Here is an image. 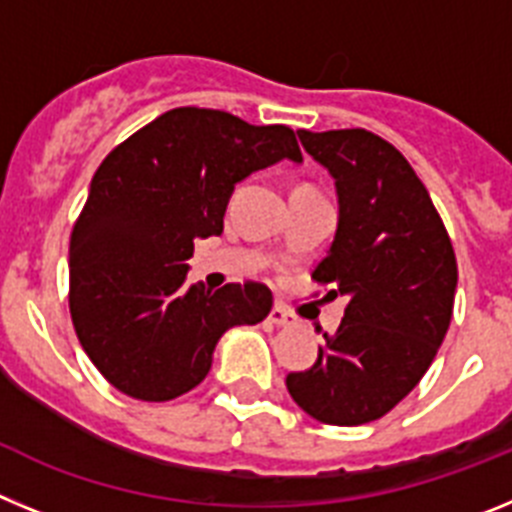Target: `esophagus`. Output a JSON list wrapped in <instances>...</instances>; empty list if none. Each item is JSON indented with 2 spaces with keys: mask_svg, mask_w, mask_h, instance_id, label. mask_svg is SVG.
<instances>
[{
  "mask_svg": "<svg viewBox=\"0 0 512 512\" xmlns=\"http://www.w3.org/2000/svg\"><path fill=\"white\" fill-rule=\"evenodd\" d=\"M269 323L271 325H295V318L289 315L284 305H274L269 312Z\"/></svg>",
  "mask_w": 512,
  "mask_h": 512,
  "instance_id": "34e87169",
  "label": "esophagus"
}]
</instances>
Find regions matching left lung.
<instances>
[{"instance_id":"left-lung-1","label":"left lung","mask_w":512,"mask_h":512,"mask_svg":"<svg viewBox=\"0 0 512 512\" xmlns=\"http://www.w3.org/2000/svg\"><path fill=\"white\" fill-rule=\"evenodd\" d=\"M297 135L336 179L341 205L312 279L348 305L315 364L287 374V390L320 423L364 425L408 397L436 359L454 312V246L392 143L364 128Z\"/></svg>"}]
</instances>
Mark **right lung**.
<instances>
[{"instance_id": "right-lung-1", "label": "right lung", "mask_w": 512, "mask_h": 512, "mask_svg": "<svg viewBox=\"0 0 512 512\" xmlns=\"http://www.w3.org/2000/svg\"><path fill=\"white\" fill-rule=\"evenodd\" d=\"M282 158L295 130L176 107L122 140L94 171L69 248V310L81 348L122 395L166 402L207 377L233 325L269 315L259 282L184 287L197 238L223 233L235 182Z\"/></svg>"}]
</instances>
